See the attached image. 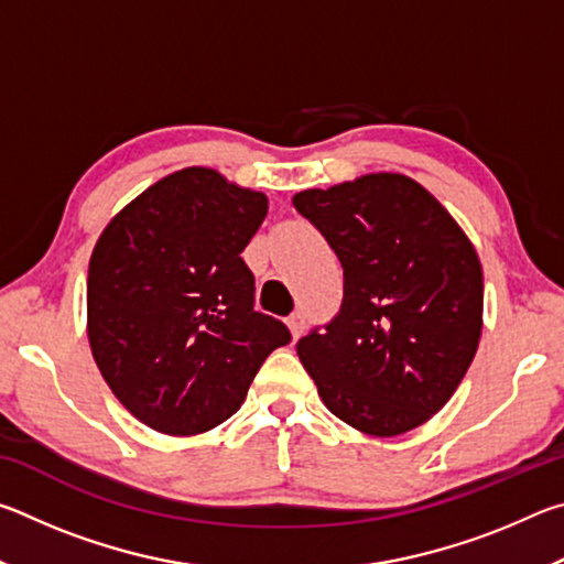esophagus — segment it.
<instances>
[{
    "instance_id": "1",
    "label": "esophagus",
    "mask_w": 564,
    "mask_h": 564,
    "mask_svg": "<svg viewBox=\"0 0 564 564\" xmlns=\"http://www.w3.org/2000/svg\"><path fill=\"white\" fill-rule=\"evenodd\" d=\"M289 328H291V336H293V338H301V333H303V328H305V316H303L301 311L291 313V318H289Z\"/></svg>"
}]
</instances>
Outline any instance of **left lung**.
I'll list each match as a JSON object with an SVG mask.
<instances>
[{
    "instance_id": "obj_1",
    "label": "left lung",
    "mask_w": 564,
    "mask_h": 564,
    "mask_svg": "<svg viewBox=\"0 0 564 564\" xmlns=\"http://www.w3.org/2000/svg\"><path fill=\"white\" fill-rule=\"evenodd\" d=\"M343 265V303L299 358L333 415L376 437L423 425L460 386L482 333V265L431 191L366 174L293 196Z\"/></svg>"
}]
</instances>
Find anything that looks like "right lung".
Segmentation results:
<instances>
[{
	"label": "right lung",
	"mask_w": 564,
	"mask_h": 564,
	"mask_svg": "<svg viewBox=\"0 0 564 564\" xmlns=\"http://www.w3.org/2000/svg\"><path fill=\"white\" fill-rule=\"evenodd\" d=\"M269 198L206 166L156 181L91 251L87 333L119 403L166 435L221 425L289 328L253 308L241 253Z\"/></svg>",
	"instance_id": "1"
}]
</instances>
